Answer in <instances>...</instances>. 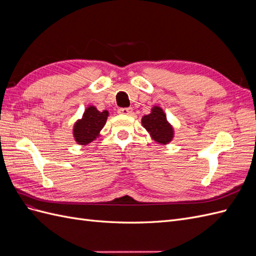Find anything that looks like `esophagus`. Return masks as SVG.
<instances>
[{
  "label": "esophagus",
  "instance_id": "obj_1",
  "mask_svg": "<svg viewBox=\"0 0 256 256\" xmlns=\"http://www.w3.org/2000/svg\"><path fill=\"white\" fill-rule=\"evenodd\" d=\"M118 112L122 115H130L132 113V108H120Z\"/></svg>",
  "mask_w": 256,
  "mask_h": 256
}]
</instances>
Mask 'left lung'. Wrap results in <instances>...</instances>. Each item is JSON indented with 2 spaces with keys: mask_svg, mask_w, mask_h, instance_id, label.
<instances>
[{
  "mask_svg": "<svg viewBox=\"0 0 256 256\" xmlns=\"http://www.w3.org/2000/svg\"><path fill=\"white\" fill-rule=\"evenodd\" d=\"M142 124L154 141L161 144L171 142L173 138V128L168 122L166 116L161 108L154 106L150 114L143 116Z\"/></svg>",
  "mask_w": 256,
  "mask_h": 256,
  "instance_id": "8db88e82",
  "label": "left lung"
}]
</instances>
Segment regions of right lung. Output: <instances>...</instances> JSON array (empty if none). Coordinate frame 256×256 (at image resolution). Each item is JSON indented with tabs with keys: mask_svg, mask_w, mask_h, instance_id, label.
I'll return each instance as SVG.
<instances>
[{
	"mask_svg": "<svg viewBox=\"0 0 256 256\" xmlns=\"http://www.w3.org/2000/svg\"><path fill=\"white\" fill-rule=\"evenodd\" d=\"M109 112L98 111L95 106H88L85 110L82 120L74 124V136L78 144L86 145L95 140L106 122Z\"/></svg>",
	"mask_w": 256,
	"mask_h": 256,
	"instance_id": "obj_1",
	"label": "right lung"
}]
</instances>
